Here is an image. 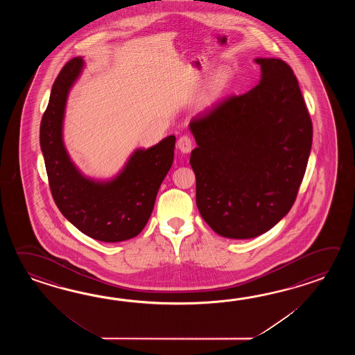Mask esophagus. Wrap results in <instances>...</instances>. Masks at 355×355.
Returning a JSON list of instances; mask_svg holds the SVG:
<instances>
[{"instance_id":"esophagus-1","label":"esophagus","mask_w":355,"mask_h":355,"mask_svg":"<svg viewBox=\"0 0 355 355\" xmlns=\"http://www.w3.org/2000/svg\"><path fill=\"white\" fill-rule=\"evenodd\" d=\"M178 148L180 150L182 153H189L193 150V141L190 139V137L182 136L178 139Z\"/></svg>"}]
</instances>
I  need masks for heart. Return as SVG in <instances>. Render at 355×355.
Masks as SVG:
<instances>
[{
  "mask_svg": "<svg viewBox=\"0 0 355 355\" xmlns=\"http://www.w3.org/2000/svg\"><path fill=\"white\" fill-rule=\"evenodd\" d=\"M230 81H231L230 71L226 68L218 69L211 77V81L208 83L203 94L198 98V107L207 109L213 105L220 98V95L225 92Z\"/></svg>",
  "mask_w": 355,
  "mask_h": 355,
  "instance_id": "heart-1",
  "label": "heart"
}]
</instances>
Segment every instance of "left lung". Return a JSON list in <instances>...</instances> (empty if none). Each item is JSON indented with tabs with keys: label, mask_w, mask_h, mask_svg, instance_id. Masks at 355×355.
<instances>
[{
	"label": "left lung",
	"mask_w": 355,
	"mask_h": 355,
	"mask_svg": "<svg viewBox=\"0 0 355 355\" xmlns=\"http://www.w3.org/2000/svg\"><path fill=\"white\" fill-rule=\"evenodd\" d=\"M260 83L190 121L196 205L216 234L246 240L295 203L312 146V121L292 68L257 58Z\"/></svg>",
	"instance_id": "8db88e82"
}]
</instances>
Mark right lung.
Instances as JSON below:
<instances>
[{
	"label": "right lung",
	"mask_w": 355,
	"mask_h": 355,
	"mask_svg": "<svg viewBox=\"0 0 355 355\" xmlns=\"http://www.w3.org/2000/svg\"><path fill=\"white\" fill-rule=\"evenodd\" d=\"M85 66L81 57L67 62L52 87L40 123V148L49 187L60 213L83 234L98 241H125L141 234L151 217L161 182L174 161L175 136L147 150H136L114 179L86 178L63 144L62 129L68 92Z\"/></svg>",
	"instance_id": "right-lung-1"
}]
</instances>
